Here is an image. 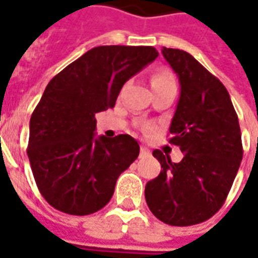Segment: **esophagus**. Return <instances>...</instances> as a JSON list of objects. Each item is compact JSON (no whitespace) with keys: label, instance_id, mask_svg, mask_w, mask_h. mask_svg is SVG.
<instances>
[{"label":"esophagus","instance_id":"1","mask_svg":"<svg viewBox=\"0 0 258 258\" xmlns=\"http://www.w3.org/2000/svg\"><path fill=\"white\" fill-rule=\"evenodd\" d=\"M140 153H141V156H149V155H151V152H149V149H146L145 146H141Z\"/></svg>","mask_w":258,"mask_h":258}]
</instances>
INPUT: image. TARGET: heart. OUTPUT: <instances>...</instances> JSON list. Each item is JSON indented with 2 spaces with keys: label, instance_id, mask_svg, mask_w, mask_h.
Instances as JSON below:
<instances>
[{
  "label": "heart",
  "instance_id": "heart-1",
  "mask_svg": "<svg viewBox=\"0 0 258 258\" xmlns=\"http://www.w3.org/2000/svg\"><path fill=\"white\" fill-rule=\"evenodd\" d=\"M174 84V79L171 74L168 73L167 70H159L156 73L152 76L151 85L156 87V85H167Z\"/></svg>",
  "mask_w": 258,
  "mask_h": 258
}]
</instances>
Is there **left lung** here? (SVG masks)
<instances>
[{
	"label": "left lung",
	"instance_id": "8db88e82",
	"mask_svg": "<svg viewBox=\"0 0 258 258\" xmlns=\"http://www.w3.org/2000/svg\"><path fill=\"white\" fill-rule=\"evenodd\" d=\"M181 87L170 125V144L184 159L173 163L162 151L153 156L162 171L145 186V199L160 221L195 225L214 216L227 199L243 156L238 114L227 88L190 53L163 47Z\"/></svg>",
	"mask_w": 258,
	"mask_h": 258
}]
</instances>
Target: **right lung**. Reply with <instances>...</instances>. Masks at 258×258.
I'll return each mask as SVG.
<instances>
[{
  "mask_svg": "<svg viewBox=\"0 0 258 258\" xmlns=\"http://www.w3.org/2000/svg\"><path fill=\"white\" fill-rule=\"evenodd\" d=\"M157 56L153 47H95L48 83L31 114L27 156L38 189L56 210L87 216L112 199L140 145L127 134L96 137L95 114L114 106L125 81Z\"/></svg>",
  "mask_w": 258,
  "mask_h": 258,
  "instance_id": "obj_1",
  "label": "right lung"
}]
</instances>
